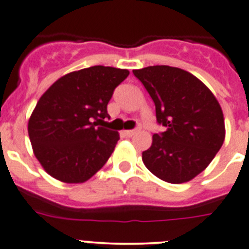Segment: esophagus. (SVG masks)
I'll use <instances>...</instances> for the list:
<instances>
[{"mask_svg": "<svg viewBox=\"0 0 249 249\" xmlns=\"http://www.w3.org/2000/svg\"><path fill=\"white\" fill-rule=\"evenodd\" d=\"M123 134H124L125 136L131 138V136H134L136 134V130H125V131H123Z\"/></svg>", "mask_w": 249, "mask_h": 249, "instance_id": "esophagus-1", "label": "esophagus"}]
</instances>
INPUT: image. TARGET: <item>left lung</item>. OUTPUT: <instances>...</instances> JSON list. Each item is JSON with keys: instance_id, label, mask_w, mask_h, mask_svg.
Returning a JSON list of instances; mask_svg holds the SVG:
<instances>
[{"instance_id": "obj_1", "label": "left lung", "mask_w": 249, "mask_h": 249, "mask_svg": "<svg viewBox=\"0 0 249 249\" xmlns=\"http://www.w3.org/2000/svg\"><path fill=\"white\" fill-rule=\"evenodd\" d=\"M155 104L154 134L142 152L145 166L170 183L192 180L213 160L225 140L222 109L211 90L189 71L169 66L133 71Z\"/></svg>"}]
</instances>
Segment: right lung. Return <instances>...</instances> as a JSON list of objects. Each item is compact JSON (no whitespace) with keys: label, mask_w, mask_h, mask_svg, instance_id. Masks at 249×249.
Wrapping results in <instances>:
<instances>
[{"label":"right lung","mask_w":249,"mask_h":249,"mask_svg":"<svg viewBox=\"0 0 249 249\" xmlns=\"http://www.w3.org/2000/svg\"><path fill=\"white\" fill-rule=\"evenodd\" d=\"M127 75L126 69L89 67L59 78L38 100L28 135L52 178L84 182L104 166L120 136L99 124L109 118V100Z\"/></svg>","instance_id":"right-lung-1"}]
</instances>
